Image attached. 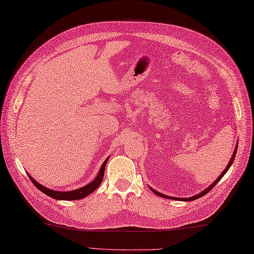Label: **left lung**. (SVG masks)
Here are the masks:
<instances>
[{"label":"left lung","instance_id":"left-lung-1","mask_svg":"<svg viewBox=\"0 0 254 254\" xmlns=\"http://www.w3.org/2000/svg\"><path fill=\"white\" fill-rule=\"evenodd\" d=\"M237 149H238V143H237V145H236V148H235V150H234V154H233V156H231V158H230V160H229V164L227 165V167H226L225 168V170L222 172V174H220V176L217 178L216 180H215L212 185H210L208 188H206L205 189V190H203L202 192H199L198 194H196V195H194V196H191V197H183V198H180V197H175V196H169V195H165V194H163V193H160V192H158V191H156V190H154L153 188H150V190H152L156 195H158V196H161V197H165V198H170V199H181V201H194V199H196V198H198V197H201V196H203V195H205V194H206L207 192H209L210 190H212V189L217 185V183L219 182V180L222 179V178L226 175V172L228 171V169L230 168V166L233 165V163H234V160H235V157H236V153H237Z\"/></svg>","mask_w":254,"mask_h":254}]
</instances>
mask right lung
<instances>
[{
	"label": "right lung",
	"mask_w": 254,
	"mask_h": 254,
	"mask_svg": "<svg viewBox=\"0 0 254 254\" xmlns=\"http://www.w3.org/2000/svg\"><path fill=\"white\" fill-rule=\"evenodd\" d=\"M108 159H109V157H108L104 161V164H102V166L100 167L98 175H97V177L93 181L88 183V185H86L79 189H76V190H72V191H55V190H52V189H48L47 187L40 185V183L36 181L29 174H28V177L30 178L32 183H34V186H36L37 189H39L41 192L47 194L48 196H50L55 199H62V201H74V199H80V198H84L87 195H89L90 193H93L96 189L100 186L102 179H104L105 168H106Z\"/></svg>",
	"instance_id": "right-lung-1"
}]
</instances>
